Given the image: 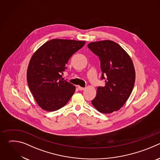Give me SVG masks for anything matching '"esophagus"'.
Wrapping results in <instances>:
<instances>
[{"instance_id":"34e87169","label":"esophagus","mask_w":160,"mask_h":160,"mask_svg":"<svg viewBox=\"0 0 160 160\" xmlns=\"http://www.w3.org/2000/svg\"><path fill=\"white\" fill-rule=\"evenodd\" d=\"M78 89H79L80 90H85V88L82 87H80V86H78Z\"/></svg>"}]
</instances>
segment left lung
Here are the masks:
<instances>
[{"mask_svg":"<svg viewBox=\"0 0 160 160\" xmlns=\"http://www.w3.org/2000/svg\"><path fill=\"white\" fill-rule=\"evenodd\" d=\"M87 47L99 56L101 80H105L104 87H98L92 104L102 113L118 111L130 97L134 86L135 72L132 59L120 45L111 40L91 42Z\"/></svg>","mask_w":160,"mask_h":160,"instance_id":"8db88e82","label":"left lung"}]
</instances>
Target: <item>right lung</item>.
Instances as JSON below:
<instances>
[{
	"mask_svg": "<svg viewBox=\"0 0 160 160\" xmlns=\"http://www.w3.org/2000/svg\"><path fill=\"white\" fill-rule=\"evenodd\" d=\"M85 43V41L52 39L43 43L32 56L27 70V82L42 109H59L73 95L75 86L64 80L61 73L67 69L68 60Z\"/></svg>",
	"mask_w": 160,
	"mask_h": 160,
	"instance_id": "add662e5",
	"label": "right lung"
}]
</instances>
